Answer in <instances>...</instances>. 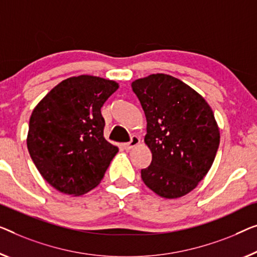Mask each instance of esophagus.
<instances>
[{
	"instance_id": "obj_1",
	"label": "esophagus",
	"mask_w": 257,
	"mask_h": 257,
	"mask_svg": "<svg viewBox=\"0 0 257 257\" xmlns=\"http://www.w3.org/2000/svg\"><path fill=\"white\" fill-rule=\"evenodd\" d=\"M141 142V139L139 136L136 135H133L132 139H130V141L128 142V143H124V149L125 150H130V149H133L134 147H136L137 144H140Z\"/></svg>"
}]
</instances>
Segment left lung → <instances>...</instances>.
Here are the masks:
<instances>
[{"label": "left lung", "mask_w": 257, "mask_h": 257, "mask_svg": "<svg viewBox=\"0 0 257 257\" xmlns=\"http://www.w3.org/2000/svg\"><path fill=\"white\" fill-rule=\"evenodd\" d=\"M147 116L152 152L143 182L165 198L188 194L205 177L219 147V129L204 98L181 80L153 74L132 84Z\"/></svg>", "instance_id": "left-lung-1"}]
</instances>
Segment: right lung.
<instances>
[{"instance_id": "right-lung-1", "label": "right lung", "mask_w": 257, "mask_h": 257, "mask_svg": "<svg viewBox=\"0 0 257 257\" xmlns=\"http://www.w3.org/2000/svg\"><path fill=\"white\" fill-rule=\"evenodd\" d=\"M117 83L94 76L70 77L51 90L30 117L28 149L52 187L68 195L94 188L118 149L104 137L101 107Z\"/></svg>"}]
</instances>
